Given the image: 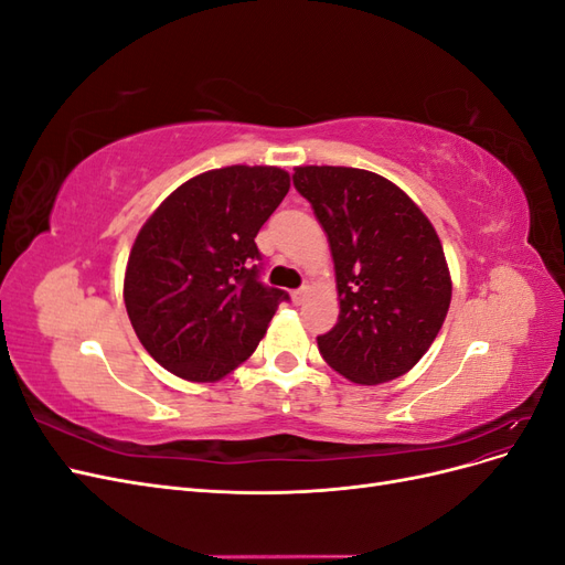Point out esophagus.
<instances>
[{
	"instance_id": "obj_1",
	"label": "esophagus",
	"mask_w": 565,
	"mask_h": 565,
	"mask_svg": "<svg viewBox=\"0 0 565 565\" xmlns=\"http://www.w3.org/2000/svg\"><path fill=\"white\" fill-rule=\"evenodd\" d=\"M306 295H309V289L301 287V289H295V292L289 295V297H292V301H295V303H301V301L306 299Z\"/></svg>"
}]
</instances>
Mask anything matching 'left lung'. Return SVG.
<instances>
[{"instance_id": "left-lung-1", "label": "left lung", "mask_w": 565, "mask_h": 565, "mask_svg": "<svg viewBox=\"0 0 565 565\" xmlns=\"http://www.w3.org/2000/svg\"><path fill=\"white\" fill-rule=\"evenodd\" d=\"M295 188L328 233L339 320L318 337L332 370L353 384H384L413 370L452 299L431 221L396 183L355 167H295Z\"/></svg>"}]
</instances>
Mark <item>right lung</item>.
<instances>
[{
    "mask_svg": "<svg viewBox=\"0 0 565 565\" xmlns=\"http://www.w3.org/2000/svg\"><path fill=\"white\" fill-rule=\"evenodd\" d=\"M289 191L280 167L233 164L181 183L129 252L125 306L143 349L188 382H216L264 339L282 289L259 282L254 237Z\"/></svg>",
    "mask_w": 565,
    "mask_h": 565,
    "instance_id": "1",
    "label": "right lung"
}]
</instances>
